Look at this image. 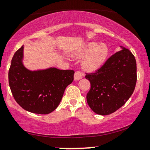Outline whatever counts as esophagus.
<instances>
[{
  "mask_svg": "<svg viewBox=\"0 0 150 150\" xmlns=\"http://www.w3.org/2000/svg\"><path fill=\"white\" fill-rule=\"evenodd\" d=\"M83 73L82 72H80V71H77L75 73V75H74V79H75V80H80L83 77Z\"/></svg>",
  "mask_w": 150,
  "mask_h": 150,
  "instance_id": "34e87169",
  "label": "esophagus"
}]
</instances>
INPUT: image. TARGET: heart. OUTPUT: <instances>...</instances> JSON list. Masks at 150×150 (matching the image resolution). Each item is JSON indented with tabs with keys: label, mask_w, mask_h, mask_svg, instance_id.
I'll list each match as a JSON object with an SVG mask.
<instances>
[{
	"label": "heart",
	"mask_w": 150,
	"mask_h": 150,
	"mask_svg": "<svg viewBox=\"0 0 150 150\" xmlns=\"http://www.w3.org/2000/svg\"><path fill=\"white\" fill-rule=\"evenodd\" d=\"M110 50L107 45L98 42H90L78 50L73 56L82 59V67L86 72H95L100 69L107 61Z\"/></svg>",
	"instance_id": "obj_1"
}]
</instances>
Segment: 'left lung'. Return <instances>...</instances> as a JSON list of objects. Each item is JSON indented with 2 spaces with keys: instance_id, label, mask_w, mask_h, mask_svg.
I'll return each mask as SVG.
<instances>
[{
  "instance_id": "obj_1",
  "label": "left lung",
  "mask_w": 150,
  "mask_h": 150,
  "mask_svg": "<svg viewBox=\"0 0 150 150\" xmlns=\"http://www.w3.org/2000/svg\"><path fill=\"white\" fill-rule=\"evenodd\" d=\"M122 50L108 59L100 69L86 73L91 89L86 95L87 103L95 113L108 115L123 106L136 87V61L129 50Z\"/></svg>"
}]
</instances>
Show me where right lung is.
<instances>
[{
	"mask_svg": "<svg viewBox=\"0 0 150 150\" xmlns=\"http://www.w3.org/2000/svg\"><path fill=\"white\" fill-rule=\"evenodd\" d=\"M23 45L15 52L9 70V85L17 103L26 111L47 115L60 103L75 71L54 67L31 70L24 66Z\"/></svg>",
	"mask_w": 150,
	"mask_h": 150,
	"instance_id": "right-lung-1",
	"label": "right lung"
}]
</instances>
